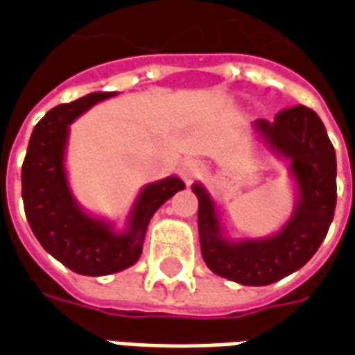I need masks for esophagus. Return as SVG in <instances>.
I'll return each mask as SVG.
<instances>
[{"label":"esophagus","instance_id":"34e87169","mask_svg":"<svg viewBox=\"0 0 355 355\" xmlns=\"http://www.w3.org/2000/svg\"><path fill=\"white\" fill-rule=\"evenodd\" d=\"M205 171V163L201 159H188L182 165V177H184L186 182H192L193 178H198Z\"/></svg>","mask_w":355,"mask_h":355}]
</instances>
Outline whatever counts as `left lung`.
Segmentation results:
<instances>
[{
    "instance_id": "left-lung-1",
    "label": "left lung",
    "mask_w": 355,
    "mask_h": 355,
    "mask_svg": "<svg viewBox=\"0 0 355 355\" xmlns=\"http://www.w3.org/2000/svg\"><path fill=\"white\" fill-rule=\"evenodd\" d=\"M254 125L277 154L291 159L300 198L289 223L272 238L228 241L211 196L200 184H193V193L200 201L198 230L205 264L241 285H270L304 266L327 236L336 207V155L320 116L302 104Z\"/></svg>"
}]
</instances>
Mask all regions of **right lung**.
Segmentation results:
<instances>
[{"label":"right lung","instance_id":"1","mask_svg":"<svg viewBox=\"0 0 355 355\" xmlns=\"http://www.w3.org/2000/svg\"><path fill=\"white\" fill-rule=\"evenodd\" d=\"M110 96L114 93H91L49 110L32 131L20 177L24 213L37 241L58 262L83 275L116 274L132 266L142 253L150 218L184 188L177 177L148 184L132 207L131 228L125 234H114L108 224L76 205L64 173L68 125Z\"/></svg>","mask_w":355,"mask_h":355}]
</instances>
